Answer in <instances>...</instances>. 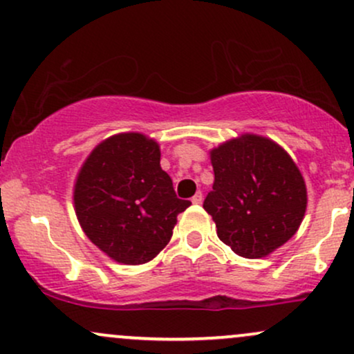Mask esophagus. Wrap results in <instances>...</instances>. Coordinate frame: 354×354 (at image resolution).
I'll use <instances>...</instances> for the list:
<instances>
[{
    "label": "esophagus",
    "mask_w": 354,
    "mask_h": 354,
    "mask_svg": "<svg viewBox=\"0 0 354 354\" xmlns=\"http://www.w3.org/2000/svg\"><path fill=\"white\" fill-rule=\"evenodd\" d=\"M191 201H193L194 205H200V203L203 201V193H201V191H198V193L194 194L193 198H191Z\"/></svg>",
    "instance_id": "obj_1"
}]
</instances>
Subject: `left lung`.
<instances>
[{"instance_id": "8db88e82", "label": "left lung", "mask_w": 354, "mask_h": 354, "mask_svg": "<svg viewBox=\"0 0 354 354\" xmlns=\"http://www.w3.org/2000/svg\"><path fill=\"white\" fill-rule=\"evenodd\" d=\"M213 191L203 208L218 238L243 258H263L301 225L306 185L298 166L270 138L241 135L209 151Z\"/></svg>"}]
</instances>
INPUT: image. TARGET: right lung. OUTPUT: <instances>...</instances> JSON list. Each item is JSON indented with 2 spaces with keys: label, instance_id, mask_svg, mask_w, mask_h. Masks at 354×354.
Instances as JSON below:
<instances>
[{
  "label": "right lung",
  "instance_id": "right-lung-1",
  "mask_svg": "<svg viewBox=\"0 0 354 354\" xmlns=\"http://www.w3.org/2000/svg\"><path fill=\"white\" fill-rule=\"evenodd\" d=\"M160 145L141 133H120L93 149L75 183V211L84 234L109 258L143 265L171 239L180 200L160 166Z\"/></svg>",
  "mask_w": 354,
  "mask_h": 354
}]
</instances>
